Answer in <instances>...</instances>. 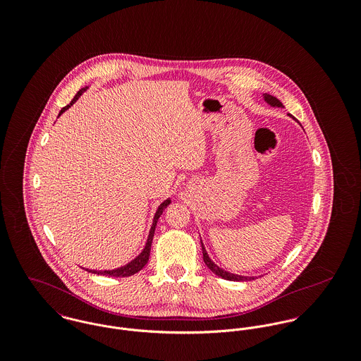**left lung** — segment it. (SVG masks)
<instances>
[{"mask_svg": "<svg viewBox=\"0 0 361 361\" xmlns=\"http://www.w3.org/2000/svg\"><path fill=\"white\" fill-rule=\"evenodd\" d=\"M262 96H264V100L269 104V105H272V106H283L282 103H281L276 97H274V96H271V94H267V93L262 94ZM202 249H203V259H204L207 267H208L215 275H218V276H221V278H224V279H226V281H250V279H255V276H242V275H236V274H232V272H228V271L219 268L215 262H212L211 258L208 257L206 249H204V246H203V242H202Z\"/></svg>", "mask_w": 361, "mask_h": 361, "instance_id": "8db88e82", "label": "left lung"}]
</instances>
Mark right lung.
Listing matches in <instances>:
<instances>
[{
	"mask_svg": "<svg viewBox=\"0 0 361 361\" xmlns=\"http://www.w3.org/2000/svg\"><path fill=\"white\" fill-rule=\"evenodd\" d=\"M87 90V86L86 87H83V89H80L78 93H76V96L73 97V100L71 102V103L68 104V105H65L61 111H59V114H58V116L61 115V114H63L69 106H72L73 104L78 102V99L82 96V93L83 92H86ZM171 204V200L169 199H166L165 202H162L158 208H157V211H155L154 219H153V225H152V228H150V232H149V238H147V242H146V246H145V249H143V252L137 256V257L135 258V259H132L130 262H128L126 265H123V267H119V268H116V269H104V271H97V269H87L86 268V271H89V272H92V274H97V275H105V276H118V278H123V276H130V275H135L136 272H139L146 264H147V261H149V257H150V250H152V243H153V238H154V231L155 226H157V222H158V218L161 216V214H162V211L166 208V207Z\"/></svg>",
	"mask_w": 361,
	"mask_h": 361,
	"instance_id": "1",
	"label": "right lung"
}]
</instances>
